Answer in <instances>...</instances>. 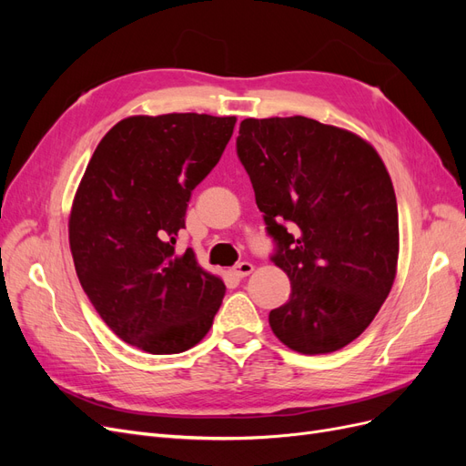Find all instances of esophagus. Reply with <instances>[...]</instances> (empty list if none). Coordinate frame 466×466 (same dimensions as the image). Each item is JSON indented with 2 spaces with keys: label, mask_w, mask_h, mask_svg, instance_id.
<instances>
[{
  "label": "esophagus",
  "mask_w": 466,
  "mask_h": 466,
  "mask_svg": "<svg viewBox=\"0 0 466 466\" xmlns=\"http://www.w3.org/2000/svg\"><path fill=\"white\" fill-rule=\"evenodd\" d=\"M252 270H255V266H252L250 262H237V264L233 266V272H235L238 278L248 276Z\"/></svg>",
  "instance_id": "obj_1"
}]
</instances>
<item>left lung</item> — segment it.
<instances>
[{"instance_id":"obj_1","label":"left lung","mask_w":466,"mask_h":466,"mask_svg":"<svg viewBox=\"0 0 466 466\" xmlns=\"http://www.w3.org/2000/svg\"><path fill=\"white\" fill-rule=\"evenodd\" d=\"M237 157L255 188L276 266L291 281L270 327L288 348L329 354L370 327L392 288L399 209L377 151L313 118H247Z\"/></svg>"}]
</instances>
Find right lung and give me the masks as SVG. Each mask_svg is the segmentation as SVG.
<instances>
[{"label": "right lung", "instance_id": "obj_1", "mask_svg": "<svg viewBox=\"0 0 466 466\" xmlns=\"http://www.w3.org/2000/svg\"><path fill=\"white\" fill-rule=\"evenodd\" d=\"M235 116L185 112L120 120L96 146L69 218L83 291L120 340L180 354L211 329L225 284L177 248L192 190L214 168Z\"/></svg>", "mask_w": 466, "mask_h": 466}]
</instances>
